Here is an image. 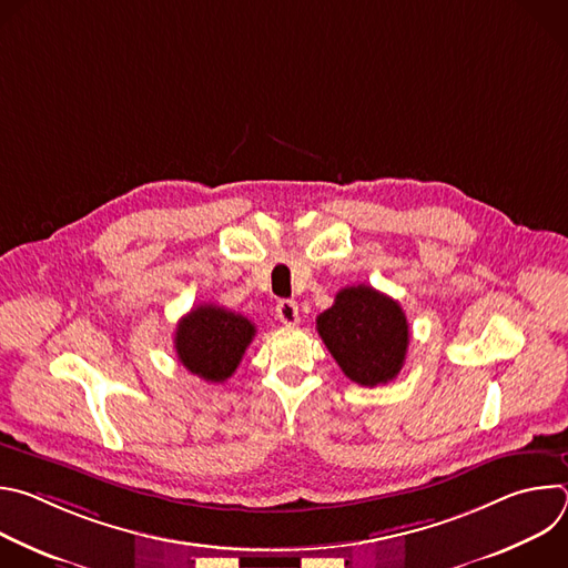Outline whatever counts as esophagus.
<instances>
[{"instance_id":"1","label":"esophagus","mask_w":568,"mask_h":568,"mask_svg":"<svg viewBox=\"0 0 568 568\" xmlns=\"http://www.w3.org/2000/svg\"><path fill=\"white\" fill-rule=\"evenodd\" d=\"M276 316L281 318L283 326H296L298 323V305L296 301H278L276 305Z\"/></svg>"}]
</instances>
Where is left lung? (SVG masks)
Segmentation results:
<instances>
[{
    "instance_id": "1",
    "label": "left lung",
    "mask_w": 568,
    "mask_h": 568,
    "mask_svg": "<svg viewBox=\"0 0 568 568\" xmlns=\"http://www.w3.org/2000/svg\"><path fill=\"white\" fill-rule=\"evenodd\" d=\"M316 331L344 375L362 386L395 379L407 359V316L371 285L337 292L333 307L316 316Z\"/></svg>"
}]
</instances>
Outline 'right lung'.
Here are the masks:
<instances>
[{"label":"right lung","mask_w":568,"mask_h":568,"mask_svg":"<svg viewBox=\"0 0 568 568\" xmlns=\"http://www.w3.org/2000/svg\"><path fill=\"white\" fill-rule=\"evenodd\" d=\"M254 337L256 326L247 316L204 303L178 323L175 351L186 371L220 384L235 373Z\"/></svg>","instance_id":"obj_1"}]
</instances>
